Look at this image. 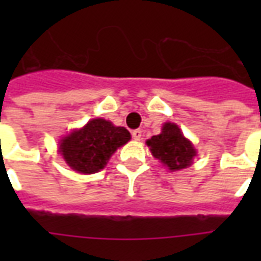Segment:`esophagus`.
<instances>
[{"label": "esophagus", "instance_id": "esophagus-1", "mask_svg": "<svg viewBox=\"0 0 261 261\" xmlns=\"http://www.w3.org/2000/svg\"><path fill=\"white\" fill-rule=\"evenodd\" d=\"M131 135H133V138H134L135 141H141V138H142V131L134 130L133 133H131Z\"/></svg>", "mask_w": 261, "mask_h": 261}]
</instances>
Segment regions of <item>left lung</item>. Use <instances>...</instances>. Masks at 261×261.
Masks as SVG:
<instances>
[{
  "instance_id": "obj_1",
  "label": "left lung",
  "mask_w": 261,
  "mask_h": 261,
  "mask_svg": "<svg viewBox=\"0 0 261 261\" xmlns=\"http://www.w3.org/2000/svg\"><path fill=\"white\" fill-rule=\"evenodd\" d=\"M146 145L153 157L160 160L171 172L188 168L196 155V149L192 142L182 135L176 123H165L161 128V134L153 135L147 139Z\"/></svg>"
}]
</instances>
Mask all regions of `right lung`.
<instances>
[{"mask_svg": "<svg viewBox=\"0 0 261 261\" xmlns=\"http://www.w3.org/2000/svg\"><path fill=\"white\" fill-rule=\"evenodd\" d=\"M131 139L124 127L106 119H92L80 130H73L59 142V153L79 173L90 174L104 169L111 155Z\"/></svg>", "mask_w": 261, "mask_h": 261, "instance_id": "add662e5", "label": "right lung"}]
</instances>
